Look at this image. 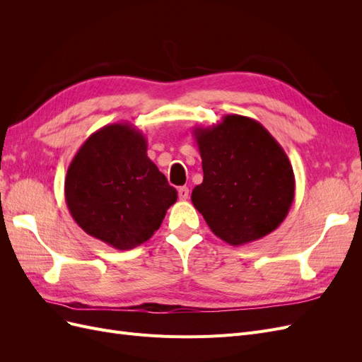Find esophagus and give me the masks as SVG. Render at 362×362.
I'll list each match as a JSON object with an SVG mask.
<instances>
[{"label":"esophagus","instance_id":"1","mask_svg":"<svg viewBox=\"0 0 362 362\" xmlns=\"http://www.w3.org/2000/svg\"><path fill=\"white\" fill-rule=\"evenodd\" d=\"M178 196H180L181 201H185V199L189 198V189L185 187V185H184V187H180L178 189Z\"/></svg>","mask_w":362,"mask_h":362}]
</instances>
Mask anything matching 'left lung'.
I'll return each mask as SVG.
<instances>
[{"label": "left lung", "instance_id": "obj_1", "mask_svg": "<svg viewBox=\"0 0 362 362\" xmlns=\"http://www.w3.org/2000/svg\"><path fill=\"white\" fill-rule=\"evenodd\" d=\"M204 181L192 202L211 231L240 246L270 234L294 199V173L286 151L255 119L226 115L196 127Z\"/></svg>", "mask_w": 362, "mask_h": 362}]
</instances>
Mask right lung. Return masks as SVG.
<instances>
[{
  "label": "right lung",
  "mask_w": 362,
  "mask_h": 362,
  "mask_svg": "<svg viewBox=\"0 0 362 362\" xmlns=\"http://www.w3.org/2000/svg\"><path fill=\"white\" fill-rule=\"evenodd\" d=\"M146 149V137L131 124L105 125L68 168L64 199L74 221L115 249L145 243L178 198Z\"/></svg>",
  "instance_id": "1"
}]
</instances>
